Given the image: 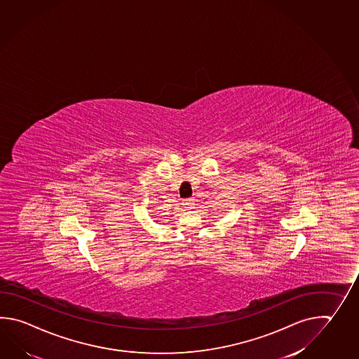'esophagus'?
Listing matches in <instances>:
<instances>
[{"instance_id": "34e87169", "label": "esophagus", "mask_w": 359, "mask_h": 359, "mask_svg": "<svg viewBox=\"0 0 359 359\" xmlns=\"http://www.w3.org/2000/svg\"><path fill=\"white\" fill-rule=\"evenodd\" d=\"M194 205V199L193 198H187V199H184L183 205L185 208H188V210H191V207Z\"/></svg>"}]
</instances>
